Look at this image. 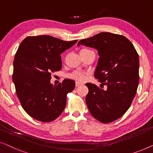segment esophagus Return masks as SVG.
I'll list each match as a JSON object with an SVG mask.
<instances>
[{"mask_svg": "<svg viewBox=\"0 0 153 153\" xmlns=\"http://www.w3.org/2000/svg\"><path fill=\"white\" fill-rule=\"evenodd\" d=\"M81 84H82V83H80V82H79V81H76V83H75V85H76V87L77 86H79V85H81Z\"/></svg>", "mask_w": 153, "mask_h": 153, "instance_id": "1", "label": "esophagus"}]
</instances>
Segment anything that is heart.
<instances>
[{
  "instance_id": "1",
  "label": "heart",
  "mask_w": 153,
  "mask_h": 153,
  "mask_svg": "<svg viewBox=\"0 0 153 153\" xmlns=\"http://www.w3.org/2000/svg\"><path fill=\"white\" fill-rule=\"evenodd\" d=\"M90 51H91V50L88 49H83L80 51V53H83V52ZM69 77H70V79H74V80H76V81H83L85 78V74L83 72H79V71H75V72H72V74H70V75H69Z\"/></svg>"
}]
</instances>
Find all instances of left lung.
I'll return each instance as SVG.
<instances>
[{
  "mask_svg": "<svg viewBox=\"0 0 153 153\" xmlns=\"http://www.w3.org/2000/svg\"><path fill=\"white\" fill-rule=\"evenodd\" d=\"M95 48L100 58L95 77L105 89L88 83L85 97L90 113L102 123L117 120L128 110L139 85V58L127 37L111 33H100L81 39L79 45Z\"/></svg>",
  "mask_w": 153,
  "mask_h": 153,
  "instance_id": "left-lung-1",
  "label": "left lung"
}]
</instances>
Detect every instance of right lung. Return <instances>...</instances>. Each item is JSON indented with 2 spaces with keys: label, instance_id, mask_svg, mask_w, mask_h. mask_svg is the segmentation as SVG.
<instances>
[{
  "label": "right lung",
  "instance_id": "1",
  "mask_svg": "<svg viewBox=\"0 0 153 153\" xmlns=\"http://www.w3.org/2000/svg\"><path fill=\"white\" fill-rule=\"evenodd\" d=\"M76 42L39 35L27 37L20 44L14 56L12 80L23 108L35 120L51 122L65 109L67 94L74 89V81L66 79L53 85L50 80L51 72L61 70L60 54Z\"/></svg>",
  "mask_w": 153,
  "mask_h": 153
}]
</instances>
